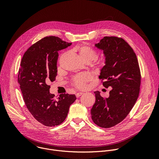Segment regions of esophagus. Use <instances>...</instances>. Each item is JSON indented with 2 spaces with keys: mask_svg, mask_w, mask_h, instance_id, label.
Masks as SVG:
<instances>
[{
  "mask_svg": "<svg viewBox=\"0 0 159 159\" xmlns=\"http://www.w3.org/2000/svg\"><path fill=\"white\" fill-rule=\"evenodd\" d=\"M83 94H84L83 93H77V94H76V95H75V96H76V97H77V98H79V97H80V96H82Z\"/></svg>",
  "mask_w": 159,
  "mask_h": 159,
  "instance_id": "34e87169",
  "label": "esophagus"
}]
</instances>
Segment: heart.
<instances>
[{"mask_svg": "<svg viewBox=\"0 0 159 159\" xmlns=\"http://www.w3.org/2000/svg\"><path fill=\"white\" fill-rule=\"evenodd\" d=\"M77 50L80 58L84 61H89L91 62L97 57V52L93 48L88 44H81L78 47ZM104 58L101 57L96 61V66L98 69H101L104 64ZM92 79L90 74L85 72L75 76L72 80L73 84L79 89H83L85 86V84Z\"/></svg>", "mask_w": 159, "mask_h": 159, "instance_id": "heart-1", "label": "heart"}]
</instances>
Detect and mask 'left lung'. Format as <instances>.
<instances>
[{"label":"left lung","instance_id":"obj_1","mask_svg":"<svg viewBox=\"0 0 159 159\" xmlns=\"http://www.w3.org/2000/svg\"><path fill=\"white\" fill-rule=\"evenodd\" d=\"M95 46L106 57L99 79L112 90L106 98L94 92L96 102L90 113L96 125L107 128L121 122L132 109L139 96L141 74L137 55L123 38L105 36Z\"/></svg>","mask_w":159,"mask_h":159}]
</instances>
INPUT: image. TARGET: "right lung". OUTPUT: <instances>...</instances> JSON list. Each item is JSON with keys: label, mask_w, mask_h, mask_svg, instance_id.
<instances>
[{"label": "right lung", "mask_w": 159, "mask_h": 159, "mask_svg": "<svg viewBox=\"0 0 159 159\" xmlns=\"http://www.w3.org/2000/svg\"><path fill=\"white\" fill-rule=\"evenodd\" d=\"M71 44L57 36H46L31 45L21 60L17 78L22 97L33 116L44 126L63 123L76 100L75 94L65 93L55 99L48 85L57 75L58 52Z\"/></svg>", "instance_id": "right-lung-1"}]
</instances>
